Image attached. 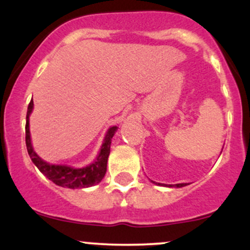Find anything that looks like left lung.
<instances>
[{
    "label": "left lung",
    "instance_id": "left-lung-1",
    "mask_svg": "<svg viewBox=\"0 0 250 250\" xmlns=\"http://www.w3.org/2000/svg\"><path fill=\"white\" fill-rule=\"evenodd\" d=\"M150 182L151 183H155V185H157V186H163V187H176V188H182V187H186V186H188L189 183H177V185H161V183H156V182H154V181H151L150 180Z\"/></svg>",
    "mask_w": 250,
    "mask_h": 250
}]
</instances>
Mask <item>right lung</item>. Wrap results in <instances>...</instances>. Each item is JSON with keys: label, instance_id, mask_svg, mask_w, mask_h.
<instances>
[{"label": "right lung", "instance_id": "right-lung-1", "mask_svg": "<svg viewBox=\"0 0 250 250\" xmlns=\"http://www.w3.org/2000/svg\"><path fill=\"white\" fill-rule=\"evenodd\" d=\"M33 109L34 102L30 101L29 105H28L27 123H25V145H27V150L31 161L39 168V170L47 179H49L51 182L63 188H88L101 182L103 177H104L105 171H107V162L109 154H110L111 139H113L119 127L113 125V127L108 129L99 154L90 165L82 168H75L67 165H53V163H49L41 159L36 154L35 149L33 147L29 127V117L30 114L33 113Z\"/></svg>", "mask_w": 250, "mask_h": 250}]
</instances>
